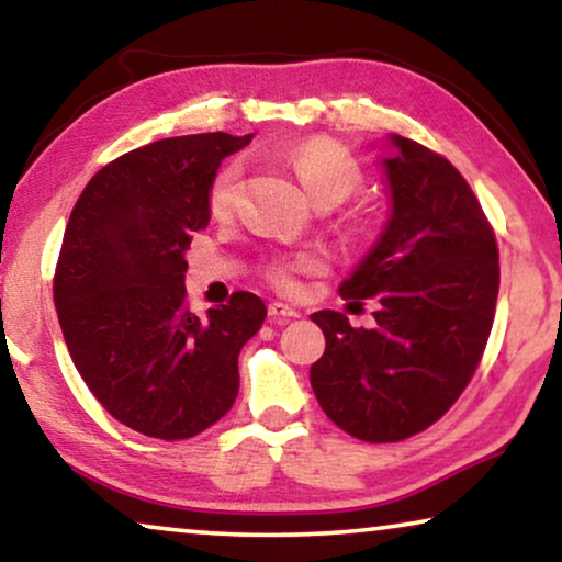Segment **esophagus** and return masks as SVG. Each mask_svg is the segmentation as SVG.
Instances as JSON below:
<instances>
[{
	"label": "esophagus",
	"mask_w": 562,
	"mask_h": 562,
	"mask_svg": "<svg viewBox=\"0 0 562 562\" xmlns=\"http://www.w3.org/2000/svg\"><path fill=\"white\" fill-rule=\"evenodd\" d=\"M268 317H271V322H276V325H283V322L296 319V317H299V312H296V310H291L289 304L273 302V304H268Z\"/></svg>",
	"instance_id": "34e87169"
}]
</instances>
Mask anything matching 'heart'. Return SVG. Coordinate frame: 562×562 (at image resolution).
<instances>
[{
	"label": "heart",
	"mask_w": 562,
	"mask_h": 562,
	"mask_svg": "<svg viewBox=\"0 0 562 562\" xmlns=\"http://www.w3.org/2000/svg\"><path fill=\"white\" fill-rule=\"evenodd\" d=\"M289 164L294 168L296 179L306 191V196H310L314 204L317 202L340 204L360 181L356 160H352L342 148H337V145L327 140H312V143L299 145V148L291 150ZM237 179H240L237 166H227L217 173V179H214L210 189V206L214 214H225L229 206H233ZM317 266H319V258L314 256H299L294 260L283 258V260H276L271 266V279L279 289L291 291L296 286V273L312 271V268Z\"/></svg>",
	"instance_id": "heart-1"
}]
</instances>
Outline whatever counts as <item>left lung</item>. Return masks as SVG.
<instances>
[{
	"label": "left lung",
	"instance_id": "left-lung-1",
	"mask_svg": "<svg viewBox=\"0 0 562 562\" xmlns=\"http://www.w3.org/2000/svg\"><path fill=\"white\" fill-rule=\"evenodd\" d=\"M389 217L340 283L342 299H375V327L312 314L325 352L312 366L329 419L366 442H396L456 404L486 348L498 296L496 237L458 168L402 135L381 140Z\"/></svg>",
	"mask_w": 562,
	"mask_h": 562
}]
</instances>
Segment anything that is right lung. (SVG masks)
<instances>
[{"instance_id": "add662e5", "label": "right lung", "mask_w": 562, "mask_h": 562, "mask_svg": "<svg viewBox=\"0 0 562 562\" xmlns=\"http://www.w3.org/2000/svg\"><path fill=\"white\" fill-rule=\"evenodd\" d=\"M252 135L166 137L104 166L68 217L53 299L76 371L114 419L187 440L225 417L237 356L266 304L237 291L196 317L183 304L191 235L210 225L220 164Z\"/></svg>"}]
</instances>
